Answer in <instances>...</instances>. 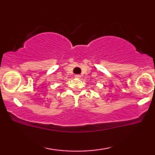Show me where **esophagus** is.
Returning a JSON list of instances; mask_svg holds the SVG:
<instances>
[{"mask_svg": "<svg viewBox=\"0 0 155 155\" xmlns=\"http://www.w3.org/2000/svg\"><path fill=\"white\" fill-rule=\"evenodd\" d=\"M74 77H76V78H81V75L80 74H76Z\"/></svg>", "mask_w": 155, "mask_h": 155, "instance_id": "1", "label": "esophagus"}]
</instances>
